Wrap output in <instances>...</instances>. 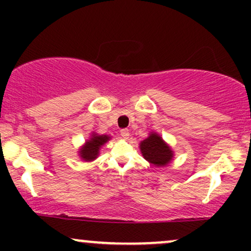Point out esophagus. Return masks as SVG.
Segmentation results:
<instances>
[{
  "instance_id": "34e87169",
  "label": "esophagus",
  "mask_w": 251,
  "mask_h": 251,
  "mask_svg": "<svg viewBox=\"0 0 251 251\" xmlns=\"http://www.w3.org/2000/svg\"><path fill=\"white\" fill-rule=\"evenodd\" d=\"M120 134H122V137L124 138V139H127V138L129 137V131L127 128H123V129H120Z\"/></svg>"
}]
</instances>
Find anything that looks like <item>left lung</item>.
Returning a JSON list of instances; mask_svg holds the SVG:
<instances>
[{
	"label": "left lung",
	"instance_id": "left-lung-1",
	"mask_svg": "<svg viewBox=\"0 0 251 251\" xmlns=\"http://www.w3.org/2000/svg\"><path fill=\"white\" fill-rule=\"evenodd\" d=\"M140 150L144 158L154 166L168 165L174 155L169 146L157 133H151L149 138L143 140L140 143Z\"/></svg>",
	"mask_w": 251,
	"mask_h": 251
}]
</instances>
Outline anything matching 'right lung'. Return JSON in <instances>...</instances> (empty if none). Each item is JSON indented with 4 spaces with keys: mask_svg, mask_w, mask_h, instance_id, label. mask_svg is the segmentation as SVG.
<instances>
[{
    "mask_svg": "<svg viewBox=\"0 0 251 251\" xmlns=\"http://www.w3.org/2000/svg\"><path fill=\"white\" fill-rule=\"evenodd\" d=\"M109 139L107 135H98L93 134L92 135L91 140H88L86 143V145L83 146L80 151V155H81L82 159L91 162V160L96 159L98 153H99V149Z\"/></svg>",
    "mask_w": 251,
    "mask_h": 251,
    "instance_id": "add662e5",
    "label": "right lung"
}]
</instances>
